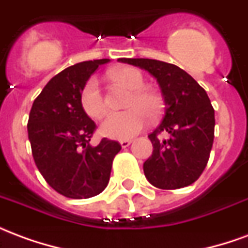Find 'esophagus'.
Returning <instances> with one entry per match:
<instances>
[{
    "label": "esophagus",
    "instance_id": "esophagus-1",
    "mask_svg": "<svg viewBox=\"0 0 248 248\" xmlns=\"http://www.w3.org/2000/svg\"><path fill=\"white\" fill-rule=\"evenodd\" d=\"M131 142H133L131 140H122L119 143H121V146L124 149V147H129V146L131 145Z\"/></svg>",
    "mask_w": 248,
    "mask_h": 248
}]
</instances>
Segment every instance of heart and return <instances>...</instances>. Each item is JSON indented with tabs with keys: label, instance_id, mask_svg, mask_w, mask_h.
Wrapping results in <instances>:
<instances>
[{
	"label": "heart",
	"instance_id": "b5f03b06",
	"mask_svg": "<svg viewBox=\"0 0 248 248\" xmlns=\"http://www.w3.org/2000/svg\"><path fill=\"white\" fill-rule=\"evenodd\" d=\"M114 81L122 83L131 90L126 102V111L108 114L101 124V133L114 140H129L143 129L149 117L155 118L162 110L161 95L151 89L143 87L145 79L140 70L134 67H121L111 71ZM82 110L94 119L102 118L106 113L99 79L90 77L79 93Z\"/></svg>",
	"mask_w": 248,
	"mask_h": 248
}]
</instances>
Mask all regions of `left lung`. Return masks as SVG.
<instances>
[{"instance_id":"obj_1","label":"left lung","mask_w":248,"mask_h":248,"mask_svg":"<svg viewBox=\"0 0 248 248\" xmlns=\"http://www.w3.org/2000/svg\"><path fill=\"white\" fill-rule=\"evenodd\" d=\"M140 66L159 83L165 99V117L150 135L153 154L143 171L153 186L175 190L191 185L207 166L214 142L215 115L207 93L190 74L167 62L149 58H119ZM166 131L169 140L157 135Z\"/></svg>"}]
</instances>
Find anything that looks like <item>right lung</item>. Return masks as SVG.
Instances as JSON below:
<instances>
[{"label":"right lung","mask_w":248,"mask_h":248,"mask_svg":"<svg viewBox=\"0 0 248 248\" xmlns=\"http://www.w3.org/2000/svg\"><path fill=\"white\" fill-rule=\"evenodd\" d=\"M108 60L85 61L53 77L35 98L28 121L31 154L42 177L61 195L86 199L108 186L117 140L92 146L97 124L81 108L79 93L94 71Z\"/></svg>","instance_id":"obj_1"}]
</instances>
